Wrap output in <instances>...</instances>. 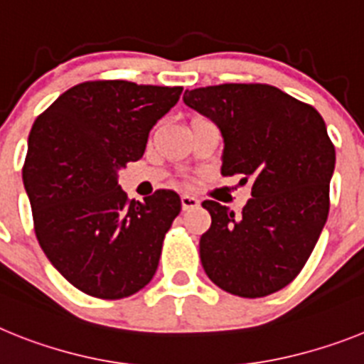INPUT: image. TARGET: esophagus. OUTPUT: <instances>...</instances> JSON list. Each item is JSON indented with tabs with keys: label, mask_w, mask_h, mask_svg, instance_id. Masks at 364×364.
<instances>
[{
	"label": "esophagus",
	"mask_w": 364,
	"mask_h": 364,
	"mask_svg": "<svg viewBox=\"0 0 364 364\" xmlns=\"http://www.w3.org/2000/svg\"><path fill=\"white\" fill-rule=\"evenodd\" d=\"M180 202H182V210L184 211H189V210H195V208H198V198L191 197V195H182L180 197Z\"/></svg>",
	"instance_id": "esophagus-1"
}]
</instances>
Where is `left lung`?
<instances>
[{
	"instance_id": "obj_1",
	"label": "left lung",
	"mask_w": 364,
	"mask_h": 364,
	"mask_svg": "<svg viewBox=\"0 0 364 364\" xmlns=\"http://www.w3.org/2000/svg\"><path fill=\"white\" fill-rule=\"evenodd\" d=\"M224 138L222 175L252 180L237 217L204 200L211 228L200 237L208 277L228 294L257 299L282 290L314 252L330 211L336 147L323 117L266 83H222L184 92Z\"/></svg>"
}]
</instances>
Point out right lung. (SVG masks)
<instances>
[{
  "instance_id": "1",
  "label": "right lung",
  "mask_w": 364,
  "mask_h": 364,
  "mask_svg": "<svg viewBox=\"0 0 364 364\" xmlns=\"http://www.w3.org/2000/svg\"><path fill=\"white\" fill-rule=\"evenodd\" d=\"M182 87L95 80L70 87L32 125L23 164L38 242L80 291L129 297L153 279L164 237L182 210L171 189L127 198L118 171L146 151Z\"/></svg>"
}]
</instances>
